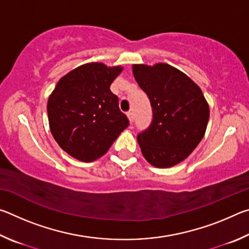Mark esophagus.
I'll return each mask as SVG.
<instances>
[{
    "mask_svg": "<svg viewBox=\"0 0 249 249\" xmlns=\"http://www.w3.org/2000/svg\"><path fill=\"white\" fill-rule=\"evenodd\" d=\"M127 117H128V120H129V123L132 124L133 122H134V114H133V112H128V113H127Z\"/></svg>",
    "mask_w": 249,
    "mask_h": 249,
    "instance_id": "34e87169",
    "label": "esophagus"
}]
</instances>
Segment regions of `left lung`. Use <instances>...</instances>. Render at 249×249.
Here are the masks:
<instances>
[{"instance_id":"left-lung-1","label":"left lung","mask_w":249,"mask_h":249,"mask_svg":"<svg viewBox=\"0 0 249 249\" xmlns=\"http://www.w3.org/2000/svg\"><path fill=\"white\" fill-rule=\"evenodd\" d=\"M133 74L154 114L149 127L137 136L142 154L156 168L178 165L205 134L210 107L202 90L182 71L162 62L133 65Z\"/></svg>"}]
</instances>
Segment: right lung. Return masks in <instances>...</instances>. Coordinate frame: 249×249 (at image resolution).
Instances as JSON below:
<instances>
[{"label": "right lung", "instance_id": "right-lung-1", "mask_svg": "<svg viewBox=\"0 0 249 249\" xmlns=\"http://www.w3.org/2000/svg\"><path fill=\"white\" fill-rule=\"evenodd\" d=\"M123 67L103 62L79 66L64 75L49 95L52 135L62 150L80 161L102 157L128 126L119 98L109 90Z\"/></svg>", "mask_w": 249, "mask_h": 249}]
</instances>
